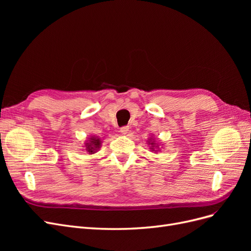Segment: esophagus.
<instances>
[{
    "label": "esophagus",
    "instance_id": "1",
    "mask_svg": "<svg viewBox=\"0 0 251 251\" xmlns=\"http://www.w3.org/2000/svg\"><path fill=\"white\" fill-rule=\"evenodd\" d=\"M119 132H120L121 134H124V135H126V134L128 133V126H123V127H120V130H119Z\"/></svg>",
    "mask_w": 251,
    "mask_h": 251
}]
</instances>
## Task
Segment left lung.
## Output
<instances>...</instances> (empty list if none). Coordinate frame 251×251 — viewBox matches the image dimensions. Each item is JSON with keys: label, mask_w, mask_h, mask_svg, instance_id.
Returning <instances> with one entry per match:
<instances>
[{"label": "left lung", "mask_w": 251, "mask_h": 251, "mask_svg": "<svg viewBox=\"0 0 251 251\" xmlns=\"http://www.w3.org/2000/svg\"><path fill=\"white\" fill-rule=\"evenodd\" d=\"M147 142L150 146V149H151V151H160V149H159V143L156 142L154 138H149V140Z\"/></svg>", "instance_id": "1"}]
</instances>
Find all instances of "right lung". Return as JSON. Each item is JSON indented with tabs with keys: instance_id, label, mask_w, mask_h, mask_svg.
Listing matches in <instances>:
<instances>
[{
	"instance_id": "right-lung-1",
	"label": "right lung",
	"mask_w": 251,
	"mask_h": 251,
	"mask_svg": "<svg viewBox=\"0 0 251 251\" xmlns=\"http://www.w3.org/2000/svg\"><path fill=\"white\" fill-rule=\"evenodd\" d=\"M100 147H101V140L100 138H98L97 136H91L85 143L86 151L90 155L95 154L96 151L100 149Z\"/></svg>"
}]
</instances>
